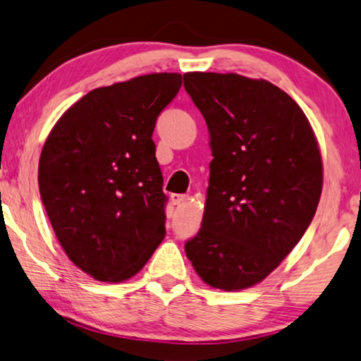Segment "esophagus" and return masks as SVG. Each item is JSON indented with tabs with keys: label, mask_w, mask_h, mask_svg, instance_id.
Wrapping results in <instances>:
<instances>
[{
	"label": "esophagus",
	"mask_w": 361,
	"mask_h": 361,
	"mask_svg": "<svg viewBox=\"0 0 361 361\" xmlns=\"http://www.w3.org/2000/svg\"><path fill=\"white\" fill-rule=\"evenodd\" d=\"M188 199L186 194H171V202H173V205H180L183 204Z\"/></svg>",
	"instance_id": "obj_1"
}]
</instances>
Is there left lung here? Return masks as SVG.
Returning a JSON list of instances; mask_svg holds the SVG:
<instances>
[{
	"mask_svg": "<svg viewBox=\"0 0 361 361\" xmlns=\"http://www.w3.org/2000/svg\"><path fill=\"white\" fill-rule=\"evenodd\" d=\"M207 123L212 162L201 230L185 244L204 283H260L300 241L323 188L322 154L299 104L267 80L188 72Z\"/></svg>",
	"mask_w": 361,
	"mask_h": 361,
	"instance_id": "1",
	"label": "left lung"
}]
</instances>
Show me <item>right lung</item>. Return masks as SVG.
<instances>
[{"label": "right lung", "mask_w": 361, "mask_h": 361, "mask_svg": "<svg viewBox=\"0 0 361 361\" xmlns=\"http://www.w3.org/2000/svg\"><path fill=\"white\" fill-rule=\"evenodd\" d=\"M180 87V73L164 72L96 88L44 142L38 185L51 226L68 259L98 281L135 276L165 236L152 133Z\"/></svg>", "instance_id": "obj_1"}]
</instances>
